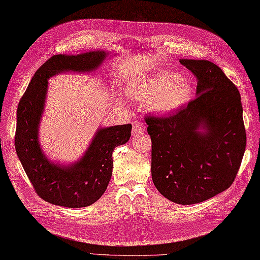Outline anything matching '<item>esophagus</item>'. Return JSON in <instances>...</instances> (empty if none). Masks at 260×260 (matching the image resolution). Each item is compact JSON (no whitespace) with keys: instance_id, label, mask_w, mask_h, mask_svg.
<instances>
[{"instance_id":"esophagus-1","label":"esophagus","mask_w":260,"mask_h":260,"mask_svg":"<svg viewBox=\"0 0 260 260\" xmlns=\"http://www.w3.org/2000/svg\"><path fill=\"white\" fill-rule=\"evenodd\" d=\"M145 125L141 122H134L133 123V129L132 133L133 135H137V134H142V133L145 132Z\"/></svg>"}]
</instances>
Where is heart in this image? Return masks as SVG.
Masks as SVG:
<instances>
[{
  "label": "heart",
  "instance_id": "b5f03b06",
  "mask_svg": "<svg viewBox=\"0 0 260 260\" xmlns=\"http://www.w3.org/2000/svg\"><path fill=\"white\" fill-rule=\"evenodd\" d=\"M128 93L133 99L147 102L148 110L155 114L167 115L189 103L193 86L177 72L161 70L129 86Z\"/></svg>",
  "mask_w": 260,
  "mask_h": 260
}]
</instances>
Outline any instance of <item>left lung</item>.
I'll use <instances>...</instances> for the list:
<instances>
[{
  "mask_svg": "<svg viewBox=\"0 0 260 260\" xmlns=\"http://www.w3.org/2000/svg\"><path fill=\"white\" fill-rule=\"evenodd\" d=\"M197 78V98L168 117H146L151 178L170 201L196 204L231 187L246 148L241 94L218 66L180 59Z\"/></svg>",
  "mask_w": 260,
  "mask_h": 260,
  "instance_id": "obj_1",
  "label": "left lung"
}]
</instances>
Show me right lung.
Masks as SVG:
<instances>
[{"label":"right lung","mask_w":260,"mask_h":260,"mask_svg":"<svg viewBox=\"0 0 260 260\" xmlns=\"http://www.w3.org/2000/svg\"><path fill=\"white\" fill-rule=\"evenodd\" d=\"M106 56L103 50L52 56L35 72L18 103L16 154L37 194L51 204L84 208L96 202L111 180L113 151L131 137V124L99 127L83 156L68 165L50 161L39 144L48 79L62 72H91Z\"/></svg>","instance_id":"obj_1"}]
</instances>
